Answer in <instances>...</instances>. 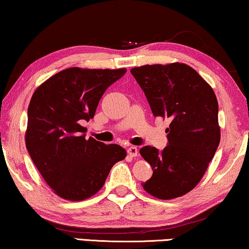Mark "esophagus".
<instances>
[{"mask_svg": "<svg viewBox=\"0 0 249 249\" xmlns=\"http://www.w3.org/2000/svg\"><path fill=\"white\" fill-rule=\"evenodd\" d=\"M127 154L129 155V157L135 158V157H137V154H139V150H137L136 146H129L127 148Z\"/></svg>", "mask_w": 249, "mask_h": 249, "instance_id": "esophagus-1", "label": "esophagus"}]
</instances>
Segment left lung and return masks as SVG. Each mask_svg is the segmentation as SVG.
I'll list each match as a JSON object with an SVG mask.
<instances>
[{
  "label": "left lung",
  "instance_id": "8db88e82",
  "mask_svg": "<svg viewBox=\"0 0 249 249\" xmlns=\"http://www.w3.org/2000/svg\"><path fill=\"white\" fill-rule=\"evenodd\" d=\"M154 117L170 121L163 151L140 150L153 176L143 183L147 194L170 200L190 192L202 179L220 142L218 102L213 89L185 64L145 65L131 69Z\"/></svg>",
  "mask_w": 249,
  "mask_h": 249
}]
</instances>
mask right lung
Listing matches in <instances>:
<instances>
[{
  "label": "right lung",
  "mask_w": 249,
  "mask_h": 249,
  "mask_svg": "<svg viewBox=\"0 0 249 249\" xmlns=\"http://www.w3.org/2000/svg\"><path fill=\"white\" fill-rule=\"evenodd\" d=\"M125 72V68L71 67L33 92L25 146L44 181L60 198H90L103 188L115 163L125 159V148L117 144L85 139L87 128L81 125L94 117L104 92Z\"/></svg>",
  "instance_id": "add662e5"
}]
</instances>
